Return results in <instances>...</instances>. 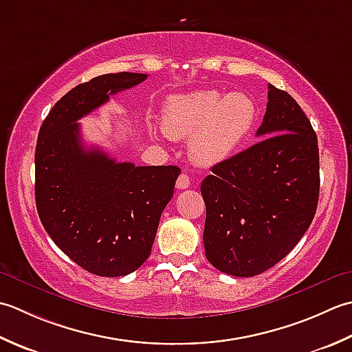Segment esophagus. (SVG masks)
<instances>
[{
	"label": "esophagus",
	"mask_w": 352,
	"mask_h": 352,
	"mask_svg": "<svg viewBox=\"0 0 352 352\" xmlns=\"http://www.w3.org/2000/svg\"><path fill=\"white\" fill-rule=\"evenodd\" d=\"M176 186H177L179 190H185V188H188V186H190V176H188V175H185V173L179 175L177 181H176Z\"/></svg>",
	"instance_id": "1"
}]
</instances>
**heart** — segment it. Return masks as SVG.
I'll return each mask as SVG.
<instances>
[{"instance_id":"1","label":"heart","mask_w":352,"mask_h":352,"mask_svg":"<svg viewBox=\"0 0 352 352\" xmlns=\"http://www.w3.org/2000/svg\"><path fill=\"white\" fill-rule=\"evenodd\" d=\"M255 120V103L243 92L221 96L219 91L200 89L176 94L167 98L162 109L164 135L188 138L191 160L204 167L229 160L252 132Z\"/></svg>"}]
</instances>
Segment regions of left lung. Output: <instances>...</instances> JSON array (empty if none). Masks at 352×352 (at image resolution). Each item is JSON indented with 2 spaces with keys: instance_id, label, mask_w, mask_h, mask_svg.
Segmentation results:
<instances>
[{
  "instance_id": "left-lung-1",
  "label": "left lung",
  "mask_w": 352,
  "mask_h": 352,
  "mask_svg": "<svg viewBox=\"0 0 352 352\" xmlns=\"http://www.w3.org/2000/svg\"><path fill=\"white\" fill-rule=\"evenodd\" d=\"M256 144L211 168L200 184L206 205V260L223 274L255 276L274 267L311 225L319 200V147L310 120L269 85Z\"/></svg>"
}]
</instances>
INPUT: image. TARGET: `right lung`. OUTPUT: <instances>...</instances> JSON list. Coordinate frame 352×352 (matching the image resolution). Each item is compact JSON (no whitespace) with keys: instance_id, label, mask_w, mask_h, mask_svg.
<instances>
[{"instance_id":"obj_1","label":"right lung","mask_w":352,"mask_h":352,"mask_svg":"<svg viewBox=\"0 0 352 352\" xmlns=\"http://www.w3.org/2000/svg\"><path fill=\"white\" fill-rule=\"evenodd\" d=\"M147 78L140 73L94 77L67 92L41 126L34 153V199L45 231L63 254L98 276L142 266L181 170L117 162L86 148L77 120L111 96Z\"/></svg>"}]
</instances>
